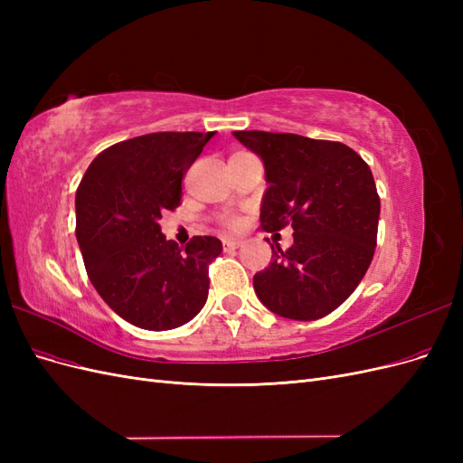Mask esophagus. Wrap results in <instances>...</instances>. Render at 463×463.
I'll return each mask as SVG.
<instances>
[{
  "mask_svg": "<svg viewBox=\"0 0 463 463\" xmlns=\"http://www.w3.org/2000/svg\"><path fill=\"white\" fill-rule=\"evenodd\" d=\"M222 243H223V250H233V249L243 245L241 240H223Z\"/></svg>",
  "mask_w": 463,
  "mask_h": 463,
  "instance_id": "34e87169",
  "label": "esophagus"
}]
</instances>
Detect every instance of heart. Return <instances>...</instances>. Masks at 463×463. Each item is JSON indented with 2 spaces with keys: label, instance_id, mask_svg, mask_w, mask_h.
<instances>
[{
  "label": "heart",
  "instance_id": "b5f03b06",
  "mask_svg": "<svg viewBox=\"0 0 463 463\" xmlns=\"http://www.w3.org/2000/svg\"><path fill=\"white\" fill-rule=\"evenodd\" d=\"M220 222H222V226L228 230H237L241 226V218L237 214H223V216H220Z\"/></svg>",
  "mask_w": 463,
  "mask_h": 463
}]
</instances>
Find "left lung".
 Returning a JSON list of instances; mask_svg holds the SVG:
<instances>
[{
  "label": "left lung",
  "mask_w": 463,
  "mask_h": 463,
  "mask_svg": "<svg viewBox=\"0 0 463 463\" xmlns=\"http://www.w3.org/2000/svg\"><path fill=\"white\" fill-rule=\"evenodd\" d=\"M233 137L264 162L270 187L260 228L293 230V245H270L274 260L253 278L259 299L293 320L330 315L355 291L374 255L381 199L371 167L335 141L266 131Z\"/></svg>",
  "instance_id": "1"
}]
</instances>
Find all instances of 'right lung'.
Segmentation results:
<instances>
[{
    "label": "right lung",
    "mask_w": 463,
    "mask_h": 463,
    "mask_svg": "<svg viewBox=\"0 0 463 463\" xmlns=\"http://www.w3.org/2000/svg\"><path fill=\"white\" fill-rule=\"evenodd\" d=\"M213 135L165 131L116 143L79 184L75 233L87 274L109 309L138 328H177L206 303L222 241L194 235L179 249L158 220L181 204V181Z\"/></svg>",
    "instance_id": "add662e5"
}]
</instances>
